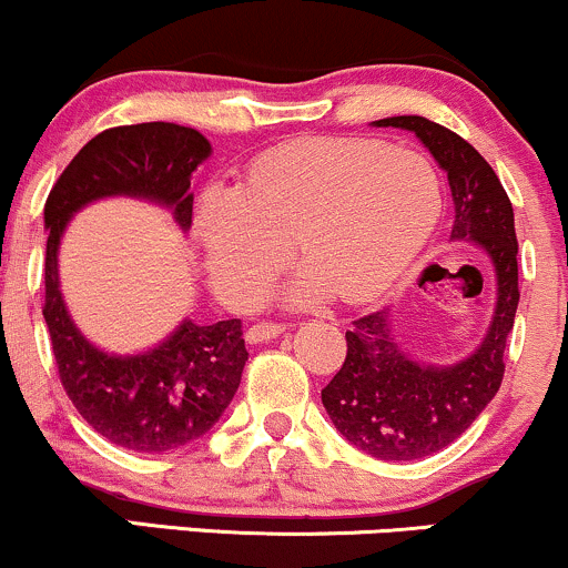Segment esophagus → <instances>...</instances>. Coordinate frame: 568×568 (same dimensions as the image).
Listing matches in <instances>:
<instances>
[{
	"instance_id": "obj_1",
	"label": "esophagus",
	"mask_w": 568,
	"mask_h": 568,
	"mask_svg": "<svg viewBox=\"0 0 568 568\" xmlns=\"http://www.w3.org/2000/svg\"><path fill=\"white\" fill-rule=\"evenodd\" d=\"M285 325H280L275 321H262V323H253L251 328L245 331V338L251 344H262V342H270V338H275L277 334H283Z\"/></svg>"
}]
</instances>
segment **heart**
<instances>
[{"label":"heart","mask_w":568,"mask_h":568,"mask_svg":"<svg viewBox=\"0 0 568 568\" xmlns=\"http://www.w3.org/2000/svg\"><path fill=\"white\" fill-rule=\"evenodd\" d=\"M440 181L427 158L368 139H310L272 149L240 186L202 192L194 230L213 283L253 302L288 258L306 262L288 302L336 291L361 302L393 285L438 224Z\"/></svg>","instance_id":"b5f03b06"}]
</instances>
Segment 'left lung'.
Masks as SVG:
<instances>
[{
	"label": "left lung",
	"mask_w": 568,
	"mask_h": 568,
	"mask_svg": "<svg viewBox=\"0 0 568 568\" xmlns=\"http://www.w3.org/2000/svg\"><path fill=\"white\" fill-rule=\"evenodd\" d=\"M379 128H403L422 139L448 173L454 240H473L497 270L491 328L467 361L448 368L419 366L395 344L387 312L352 321L347 357L323 389V406L352 446L384 462H410L454 443L478 419L505 376L507 334L518 310V240L513 202L497 173L454 130L425 116H387Z\"/></svg>",
	"instance_id": "1"
}]
</instances>
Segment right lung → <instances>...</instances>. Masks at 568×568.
Segmentation results:
<instances>
[{
  "label": "right lung",
  "instance_id": "obj_1",
  "mask_svg": "<svg viewBox=\"0 0 568 568\" xmlns=\"http://www.w3.org/2000/svg\"><path fill=\"white\" fill-rule=\"evenodd\" d=\"M211 154L194 128L141 122L98 133L58 175L44 202V306L58 376L82 419L114 446L141 454L175 452L219 422L240 387L247 349L237 317L213 325L184 321L160 347L116 357L95 349L71 323L58 291L63 226L88 202L130 194L171 207L192 226V173Z\"/></svg>",
  "mask_w": 568,
  "mask_h": 568
}]
</instances>
